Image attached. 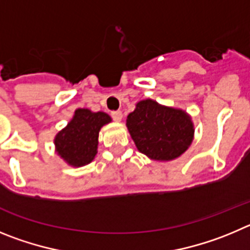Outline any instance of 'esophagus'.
Returning <instances> with one entry per match:
<instances>
[{"instance_id": "esophagus-1", "label": "esophagus", "mask_w": 250, "mask_h": 250, "mask_svg": "<svg viewBox=\"0 0 250 250\" xmlns=\"http://www.w3.org/2000/svg\"><path fill=\"white\" fill-rule=\"evenodd\" d=\"M111 117L114 121H121L122 120V112L121 111H113L111 112Z\"/></svg>"}]
</instances>
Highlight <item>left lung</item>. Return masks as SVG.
Masks as SVG:
<instances>
[{"label":"left lung","mask_w":250,"mask_h":250,"mask_svg":"<svg viewBox=\"0 0 250 250\" xmlns=\"http://www.w3.org/2000/svg\"><path fill=\"white\" fill-rule=\"evenodd\" d=\"M127 127L141 153L154 161H172L189 147L193 125L181 109L141 101L127 117Z\"/></svg>","instance_id":"1"}]
</instances>
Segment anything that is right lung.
<instances>
[{
	"mask_svg": "<svg viewBox=\"0 0 250 250\" xmlns=\"http://www.w3.org/2000/svg\"><path fill=\"white\" fill-rule=\"evenodd\" d=\"M109 122L111 117L103 112L93 113L86 108L77 109L73 120L56 137L58 154L75 167L88 164L97 153L98 132Z\"/></svg>",
	"mask_w": 250,
	"mask_h": 250,
	"instance_id": "add662e5",
	"label": "right lung"
}]
</instances>
